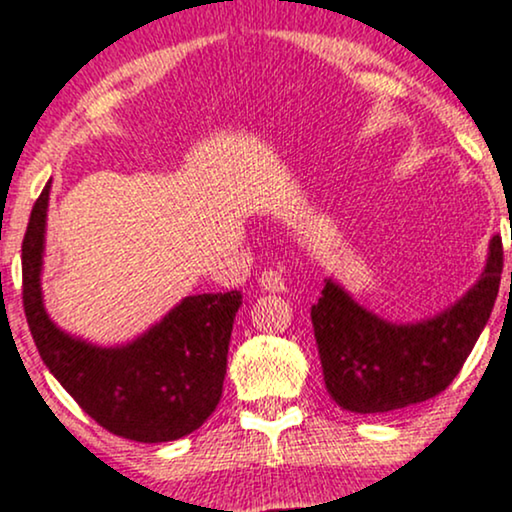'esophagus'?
I'll list each match as a JSON object with an SVG mask.
<instances>
[{"mask_svg": "<svg viewBox=\"0 0 512 512\" xmlns=\"http://www.w3.org/2000/svg\"><path fill=\"white\" fill-rule=\"evenodd\" d=\"M260 288L269 293H283L286 291V281H283V276L279 272H274V269H264L260 276Z\"/></svg>", "mask_w": 512, "mask_h": 512, "instance_id": "1", "label": "esophagus"}]
</instances>
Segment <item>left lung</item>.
<instances>
[{"label": "left lung", "instance_id": "obj_1", "mask_svg": "<svg viewBox=\"0 0 512 512\" xmlns=\"http://www.w3.org/2000/svg\"><path fill=\"white\" fill-rule=\"evenodd\" d=\"M503 272L501 236L489 240L484 272L439 315L396 324L353 300L334 279L312 305L324 384L343 410L381 415L439 396L489 322ZM512 281V272H510Z\"/></svg>", "mask_w": 512, "mask_h": 512}]
</instances>
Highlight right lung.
Returning <instances> with one entry per match:
<instances>
[{"instance_id":"obj_1","label":"right lung","mask_w":512,"mask_h":512,"mask_svg":"<svg viewBox=\"0 0 512 512\" xmlns=\"http://www.w3.org/2000/svg\"><path fill=\"white\" fill-rule=\"evenodd\" d=\"M47 183L23 238V310L49 372L100 427L140 443L176 441L195 432L219 405L226 355L243 295H188L123 346L102 348L52 322L42 300Z\"/></svg>"}]
</instances>
